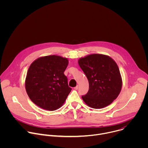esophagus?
Returning <instances> with one entry per match:
<instances>
[{
    "mask_svg": "<svg viewBox=\"0 0 148 148\" xmlns=\"http://www.w3.org/2000/svg\"><path fill=\"white\" fill-rule=\"evenodd\" d=\"M74 88V90H78V86H76V87H75Z\"/></svg>",
    "mask_w": 148,
    "mask_h": 148,
    "instance_id": "obj_1",
    "label": "esophagus"
}]
</instances>
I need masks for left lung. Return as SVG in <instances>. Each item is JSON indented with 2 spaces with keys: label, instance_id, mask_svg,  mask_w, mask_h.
<instances>
[{
  "label": "left lung",
  "instance_id": "1",
  "mask_svg": "<svg viewBox=\"0 0 148 148\" xmlns=\"http://www.w3.org/2000/svg\"><path fill=\"white\" fill-rule=\"evenodd\" d=\"M78 64L89 82V90L82 98L88 106L100 109L110 105L119 95L122 81L116 62L110 56L90 54L80 58Z\"/></svg>",
  "mask_w": 148,
  "mask_h": 148
}]
</instances>
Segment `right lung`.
<instances>
[{"instance_id": "right-lung-1", "label": "right lung", "mask_w": 148, "mask_h": 148, "mask_svg": "<svg viewBox=\"0 0 148 148\" xmlns=\"http://www.w3.org/2000/svg\"><path fill=\"white\" fill-rule=\"evenodd\" d=\"M69 64L67 58L51 55L34 60L26 77V92L42 109L54 111L60 108L71 92L64 72Z\"/></svg>"}]
</instances>
